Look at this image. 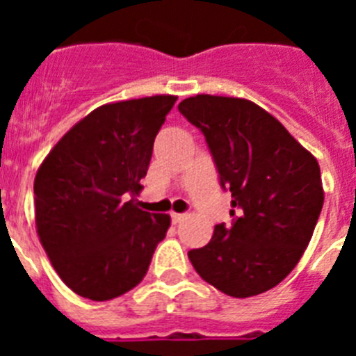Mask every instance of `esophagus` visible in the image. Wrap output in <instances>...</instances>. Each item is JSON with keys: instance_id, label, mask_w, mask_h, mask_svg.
Segmentation results:
<instances>
[{"instance_id": "esophagus-1", "label": "esophagus", "mask_w": 356, "mask_h": 356, "mask_svg": "<svg viewBox=\"0 0 356 356\" xmlns=\"http://www.w3.org/2000/svg\"><path fill=\"white\" fill-rule=\"evenodd\" d=\"M185 213H176V212H172L171 213V219H172V222H175V225H178V222H181L185 219Z\"/></svg>"}]
</instances>
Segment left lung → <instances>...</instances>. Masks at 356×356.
<instances>
[{
  "mask_svg": "<svg viewBox=\"0 0 356 356\" xmlns=\"http://www.w3.org/2000/svg\"><path fill=\"white\" fill-rule=\"evenodd\" d=\"M178 110L205 135L235 217L232 226L216 225L188 260L207 284L234 298L276 287L300 262L323 209L316 156L250 99L197 94Z\"/></svg>",
  "mask_w": 356,
  "mask_h": 356,
  "instance_id": "obj_1",
  "label": "left lung"
}]
</instances>
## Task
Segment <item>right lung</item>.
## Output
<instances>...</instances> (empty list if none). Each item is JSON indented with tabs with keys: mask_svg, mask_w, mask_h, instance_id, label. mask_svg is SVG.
I'll use <instances>...</instances> for the list:
<instances>
[{
	"mask_svg": "<svg viewBox=\"0 0 356 356\" xmlns=\"http://www.w3.org/2000/svg\"><path fill=\"white\" fill-rule=\"evenodd\" d=\"M176 99L159 94L97 106L40 163L37 235L56 275L81 298L108 301L139 285L168 234L171 217L144 212L134 196Z\"/></svg>",
	"mask_w": 356,
	"mask_h": 356,
	"instance_id": "1",
	"label": "right lung"
}]
</instances>
